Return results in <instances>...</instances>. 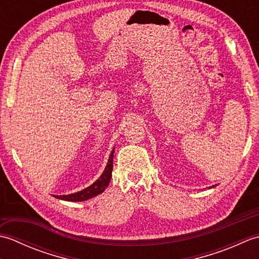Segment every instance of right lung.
I'll use <instances>...</instances> for the list:
<instances>
[{"mask_svg": "<svg viewBox=\"0 0 259 259\" xmlns=\"http://www.w3.org/2000/svg\"><path fill=\"white\" fill-rule=\"evenodd\" d=\"M113 153L114 149H112L111 153H110L109 160L106 166V169L102 172V175L99 177L98 180H96L91 186L87 187L85 189L74 192V194L71 195H63V196H56V198L61 200H67V201H84L90 199V198L96 197L98 195L102 194L104 189L107 188V186L109 185L110 180H111L112 177V169H113Z\"/></svg>", "mask_w": 259, "mask_h": 259, "instance_id": "1", "label": "right lung"}]
</instances>
